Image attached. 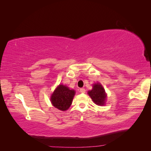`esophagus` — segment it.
Wrapping results in <instances>:
<instances>
[{"mask_svg": "<svg viewBox=\"0 0 151 151\" xmlns=\"http://www.w3.org/2000/svg\"><path fill=\"white\" fill-rule=\"evenodd\" d=\"M80 91L82 93H86V89L84 88H81V89H80Z\"/></svg>", "mask_w": 151, "mask_h": 151, "instance_id": "1", "label": "esophagus"}]
</instances>
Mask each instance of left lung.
Returning a JSON list of instances; mask_svg holds the SVG:
<instances>
[{"label":"left lung","mask_w":151,"mask_h":151,"mask_svg":"<svg viewBox=\"0 0 151 151\" xmlns=\"http://www.w3.org/2000/svg\"><path fill=\"white\" fill-rule=\"evenodd\" d=\"M88 93L90 96L95 104L99 106L104 105L106 99V93L100 83L94 84L93 86V89L90 91H88Z\"/></svg>","instance_id":"8db88e82"}]
</instances>
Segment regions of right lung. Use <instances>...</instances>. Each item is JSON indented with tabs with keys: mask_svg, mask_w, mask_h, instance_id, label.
<instances>
[{
	"mask_svg": "<svg viewBox=\"0 0 151 151\" xmlns=\"http://www.w3.org/2000/svg\"><path fill=\"white\" fill-rule=\"evenodd\" d=\"M75 95L74 89H70L66 86L60 84L51 95V103L58 110L65 111L71 105Z\"/></svg>",
	"mask_w": 151,
	"mask_h": 151,
	"instance_id": "obj_1",
	"label": "right lung"
}]
</instances>
